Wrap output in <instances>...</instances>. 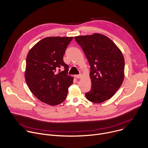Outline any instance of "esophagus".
Listing matches in <instances>:
<instances>
[{"label": "esophagus", "mask_w": 148, "mask_h": 148, "mask_svg": "<svg viewBox=\"0 0 148 148\" xmlns=\"http://www.w3.org/2000/svg\"><path fill=\"white\" fill-rule=\"evenodd\" d=\"M75 77H76V78H77V79H80V78L82 77V75L81 74H80V75H77L75 76Z\"/></svg>", "instance_id": "esophagus-1"}]
</instances>
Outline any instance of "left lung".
I'll list each match as a JSON object with an SVG mask.
<instances>
[{
	"mask_svg": "<svg viewBox=\"0 0 148 148\" xmlns=\"http://www.w3.org/2000/svg\"><path fill=\"white\" fill-rule=\"evenodd\" d=\"M90 66L92 88L85 94L93 103H101L111 98L124 79L125 61L121 50L106 36L95 33L75 37Z\"/></svg>",
	"mask_w": 148,
	"mask_h": 148,
	"instance_id": "left-lung-1",
	"label": "left lung"
}]
</instances>
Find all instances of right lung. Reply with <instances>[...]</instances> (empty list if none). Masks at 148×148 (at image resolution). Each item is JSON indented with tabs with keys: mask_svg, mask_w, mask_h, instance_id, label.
Segmentation results:
<instances>
[{
	"mask_svg": "<svg viewBox=\"0 0 148 148\" xmlns=\"http://www.w3.org/2000/svg\"><path fill=\"white\" fill-rule=\"evenodd\" d=\"M73 37H45L29 51L26 58L25 78L32 93L41 101L51 106L66 99L73 77L68 75L69 66L63 60ZM64 70L61 71L60 68ZM59 70L58 72H56Z\"/></svg>",
	"mask_w": 148,
	"mask_h": 148,
	"instance_id": "right-lung-1",
	"label": "right lung"
}]
</instances>
